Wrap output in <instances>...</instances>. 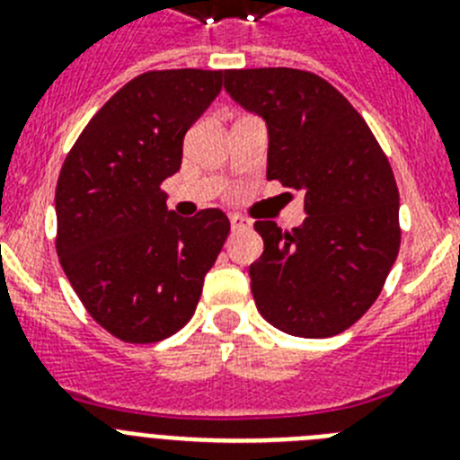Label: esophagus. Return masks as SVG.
Masks as SVG:
<instances>
[{"label": "esophagus", "instance_id": "34e87169", "mask_svg": "<svg viewBox=\"0 0 460 460\" xmlns=\"http://www.w3.org/2000/svg\"><path fill=\"white\" fill-rule=\"evenodd\" d=\"M249 226H251V223L246 221V218L237 217V214H233V217H230V227H233L234 233H237V230H246Z\"/></svg>", "mask_w": 460, "mask_h": 460}]
</instances>
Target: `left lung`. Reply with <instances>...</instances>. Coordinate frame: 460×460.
Wrapping results in <instances>:
<instances>
[{"instance_id":"8db88e82","label":"left lung","mask_w":460,"mask_h":460,"mask_svg":"<svg viewBox=\"0 0 460 460\" xmlns=\"http://www.w3.org/2000/svg\"><path fill=\"white\" fill-rule=\"evenodd\" d=\"M226 92L267 121V180L302 190L308 217L255 221L265 251L249 270L262 318L302 339L345 332L373 306L401 249L392 165L343 93L299 68L223 71Z\"/></svg>"}]
</instances>
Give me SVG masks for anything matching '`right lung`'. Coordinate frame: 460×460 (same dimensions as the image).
<instances>
[{
    "mask_svg": "<svg viewBox=\"0 0 460 460\" xmlns=\"http://www.w3.org/2000/svg\"><path fill=\"white\" fill-rule=\"evenodd\" d=\"M218 92L221 71L142 73L92 117L62 165L57 255L89 315L124 343H156L189 323L230 233L221 209L181 218L161 190Z\"/></svg>",
    "mask_w": 460,
    "mask_h": 460,
    "instance_id": "obj_1",
    "label": "right lung"
}]
</instances>
